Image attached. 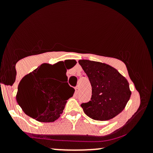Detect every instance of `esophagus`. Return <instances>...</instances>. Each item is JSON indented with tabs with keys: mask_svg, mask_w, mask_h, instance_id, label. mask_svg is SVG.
I'll return each mask as SVG.
<instances>
[{
	"mask_svg": "<svg viewBox=\"0 0 153 153\" xmlns=\"http://www.w3.org/2000/svg\"><path fill=\"white\" fill-rule=\"evenodd\" d=\"M75 94H78V86H76L75 88Z\"/></svg>",
	"mask_w": 153,
	"mask_h": 153,
	"instance_id": "34e87169",
	"label": "esophagus"
}]
</instances>
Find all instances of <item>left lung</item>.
Returning a JSON list of instances; mask_svg holds the SVG:
<instances>
[{
  "instance_id": "obj_1",
  "label": "left lung",
  "mask_w": 153,
  "mask_h": 153,
  "mask_svg": "<svg viewBox=\"0 0 153 153\" xmlns=\"http://www.w3.org/2000/svg\"><path fill=\"white\" fill-rule=\"evenodd\" d=\"M78 62L92 87L91 101L80 105L84 113L95 120L113 119L124 110L130 99L127 80L105 63L88 59H80Z\"/></svg>"
}]
</instances>
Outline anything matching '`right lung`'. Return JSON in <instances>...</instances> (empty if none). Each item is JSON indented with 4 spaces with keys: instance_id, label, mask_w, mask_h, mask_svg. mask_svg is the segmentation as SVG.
I'll return each mask as SVG.
<instances>
[{
    "instance_id": "obj_1",
    "label": "right lung",
    "mask_w": 153,
    "mask_h": 153,
    "mask_svg": "<svg viewBox=\"0 0 153 153\" xmlns=\"http://www.w3.org/2000/svg\"><path fill=\"white\" fill-rule=\"evenodd\" d=\"M62 63H44L25 75L19 84L17 102L26 115L39 122L57 120L62 114L67 100L75 92V89L68 82L58 85L54 79L61 71ZM64 68L68 79L67 71Z\"/></svg>"
}]
</instances>
